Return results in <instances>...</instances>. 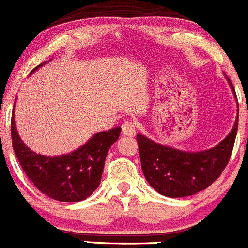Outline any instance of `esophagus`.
<instances>
[{"instance_id": "1", "label": "esophagus", "mask_w": 248, "mask_h": 248, "mask_svg": "<svg viewBox=\"0 0 248 248\" xmlns=\"http://www.w3.org/2000/svg\"><path fill=\"white\" fill-rule=\"evenodd\" d=\"M121 128H122V133H124V136H129V137H132V136L136 135V124L133 121L124 122Z\"/></svg>"}]
</instances>
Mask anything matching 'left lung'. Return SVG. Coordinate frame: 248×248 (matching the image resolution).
Here are the masks:
<instances>
[{"instance_id": "obj_1", "label": "left lung", "mask_w": 248, "mask_h": 248, "mask_svg": "<svg viewBox=\"0 0 248 248\" xmlns=\"http://www.w3.org/2000/svg\"><path fill=\"white\" fill-rule=\"evenodd\" d=\"M226 79L236 98L232 83ZM237 124L239 115L230 133L219 144L201 152L175 149L138 133L140 164L147 181L156 192L171 198L192 196L209 187L230 160Z\"/></svg>"}]
</instances>
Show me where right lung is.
<instances>
[{"label": "right lung", "mask_w": 248, "mask_h": 248, "mask_svg": "<svg viewBox=\"0 0 248 248\" xmlns=\"http://www.w3.org/2000/svg\"><path fill=\"white\" fill-rule=\"evenodd\" d=\"M45 63L35 67L30 75ZM11 132L13 150L28 179L52 200L72 203L85 200L98 188L108 152L119 140L121 128L95 133L82 147L59 156L41 155L23 143L16 127L15 108Z\"/></svg>", "instance_id": "add662e5"}]
</instances>
